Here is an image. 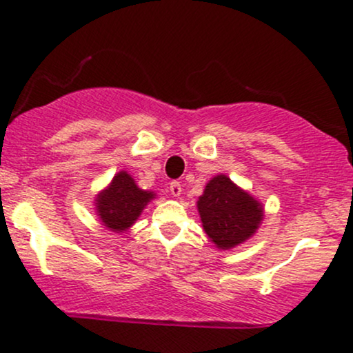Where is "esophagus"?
I'll return each mask as SVG.
<instances>
[{
  "mask_svg": "<svg viewBox=\"0 0 353 353\" xmlns=\"http://www.w3.org/2000/svg\"><path fill=\"white\" fill-rule=\"evenodd\" d=\"M169 190H171L172 197H179L182 194V185L177 181H172L171 185H169Z\"/></svg>",
  "mask_w": 353,
  "mask_h": 353,
  "instance_id": "1",
  "label": "esophagus"
}]
</instances>
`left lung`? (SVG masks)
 <instances>
[{"instance_id": "1", "label": "left lung", "mask_w": 353, "mask_h": 353, "mask_svg": "<svg viewBox=\"0 0 353 353\" xmlns=\"http://www.w3.org/2000/svg\"><path fill=\"white\" fill-rule=\"evenodd\" d=\"M197 210L202 229L221 250L244 244L254 237L264 221L262 202L239 188L225 174H217L205 184L197 199Z\"/></svg>"}]
</instances>
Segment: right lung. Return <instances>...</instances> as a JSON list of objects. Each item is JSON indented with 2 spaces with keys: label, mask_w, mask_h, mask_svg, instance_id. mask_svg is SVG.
<instances>
[{
  "label": "right lung",
  "mask_w": 353,
  "mask_h": 353,
  "mask_svg": "<svg viewBox=\"0 0 353 353\" xmlns=\"http://www.w3.org/2000/svg\"><path fill=\"white\" fill-rule=\"evenodd\" d=\"M156 199V192L136 184L128 171H119L94 197V210L99 222L111 232L123 234L131 229L145 205Z\"/></svg>",
  "instance_id": "1"
}]
</instances>
